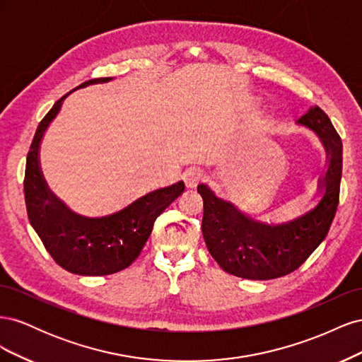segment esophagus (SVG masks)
I'll use <instances>...</instances> for the list:
<instances>
[{
    "label": "esophagus",
    "mask_w": 362,
    "mask_h": 362,
    "mask_svg": "<svg viewBox=\"0 0 362 362\" xmlns=\"http://www.w3.org/2000/svg\"><path fill=\"white\" fill-rule=\"evenodd\" d=\"M204 170L199 168H190L184 173V181L187 187H196L204 180Z\"/></svg>",
    "instance_id": "1"
}]
</instances>
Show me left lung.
<instances>
[{"label":"left lung","mask_w":362,"mask_h":362,"mask_svg":"<svg viewBox=\"0 0 362 362\" xmlns=\"http://www.w3.org/2000/svg\"><path fill=\"white\" fill-rule=\"evenodd\" d=\"M298 125L319 136L326 151V170L317 182V202L308 211L282 223H264L240 211L199 184L204 199L202 234L211 257L234 276L266 281L286 276L302 266L329 231L338 206L343 170V144L331 119L311 107Z\"/></svg>","instance_id":"1"}]
</instances>
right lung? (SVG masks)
Wrapping results in <instances>:
<instances>
[{
    "mask_svg": "<svg viewBox=\"0 0 362 362\" xmlns=\"http://www.w3.org/2000/svg\"><path fill=\"white\" fill-rule=\"evenodd\" d=\"M112 80V76L89 80L74 90ZM74 90L52 105L40 120L33 139L24 180L27 213L43 246L60 267L83 276L112 275L127 269L139 257L156 218L184 192V182L178 181L152 190L122 210L107 216L87 217L72 211L43 178L39 149L45 131L59 115L63 101Z\"/></svg>",
    "mask_w": 362,
    "mask_h": 362,
    "instance_id": "obj_1",
    "label": "right lung"
}]
</instances>
